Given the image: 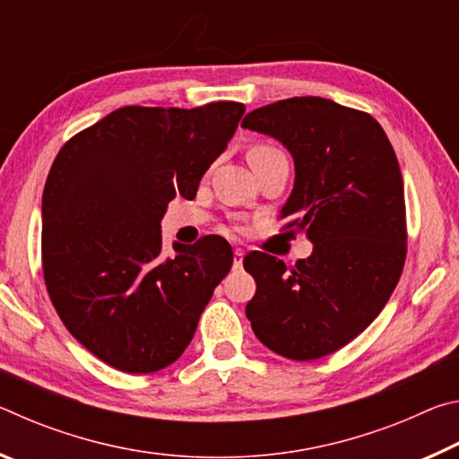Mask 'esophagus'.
<instances>
[{
    "label": "esophagus",
    "mask_w": 459,
    "mask_h": 459,
    "mask_svg": "<svg viewBox=\"0 0 459 459\" xmlns=\"http://www.w3.org/2000/svg\"><path fill=\"white\" fill-rule=\"evenodd\" d=\"M243 257H245V253L240 251V248H235V255H232V265H235V269L243 267Z\"/></svg>",
    "instance_id": "1"
}]
</instances>
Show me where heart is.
I'll return each instance as SVG.
<instances>
[{
    "instance_id": "heart-1",
    "label": "heart",
    "mask_w": 459,
    "mask_h": 459,
    "mask_svg": "<svg viewBox=\"0 0 459 459\" xmlns=\"http://www.w3.org/2000/svg\"><path fill=\"white\" fill-rule=\"evenodd\" d=\"M273 153H283L281 150H277L275 145H269V143H257L253 147L251 152H248V160L251 158H261V155H273Z\"/></svg>"
}]
</instances>
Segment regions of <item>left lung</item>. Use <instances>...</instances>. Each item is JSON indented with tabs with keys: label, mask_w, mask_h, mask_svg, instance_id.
Here are the masks:
<instances>
[{
	"label": "left lung",
	"mask_w": 459,
	"mask_h": 459,
	"mask_svg": "<svg viewBox=\"0 0 459 459\" xmlns=\"http://www.w3.org/2000/svg\"><path fill=\"white\" fill-rule=\"evenodd\" d=\"M240 126L290 150L295 184L279 219L314 243L291 269L267 253L247 255L257 291L245 314L269 351L322 359L367 330L399 283L407 222L397 155L368 113L322 97L259 107Z\"/></svg>",
	"instance_id": "1"
}]
</instances>
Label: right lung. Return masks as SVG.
<instances>
[{
  "instance_id": "add662e5",
  "label": "right lung",
  "mask_w": 459,
  "mask_h": 459,
  "mask_svg": "<svg viewBox=\"0 0 459 459\" xmlns=\"http://www.w3.org/2000/svg\"><path fill=\"white\" fill-rule=\"evenodd\" d=\"M243 103L121 107L68 139L42 194L46 290L66 330L108 367L147 375L178 360L232 265L222 237L161 255L168 202L196 196Z\"/></svg>"
}]
</instances>
